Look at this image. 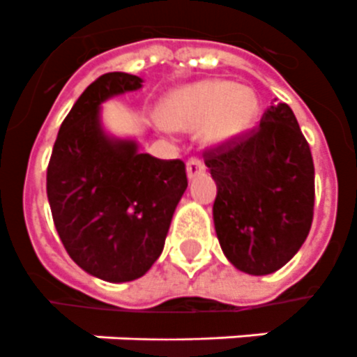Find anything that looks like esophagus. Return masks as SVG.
<instances>
[{
    "instance_id": "1",
    "label": "esophagus",
    "mask_w": 357,
    "mask_h": 357,
    "mask_svg": "<svg viewBox=\"0 0 357 357\" xmlns=\"http://www.w3.org/2000/svg\"><path fill=\"white\" fill-rule=\"evenodd\" d=\"M206 174V165L202 161H198V159H190L189 162H187V178L189 179H196L200 178V176H204Z\"/></svg>"
}]
</instances>
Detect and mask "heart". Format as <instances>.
I'll list each match as a JSON object with an SVG mask.
<instances>
[{"mask_svg":"<svg viewBox=\"0 0 357 357\" xmlns=\"http://www.w3.org/2000/svg\"><path fill=\"white\" fill-rule=\"evenodd\" d=\"M259 100L250 86L231 81L204 79L170 92L161 109L165 128L192 131L202 128L207 146H222L252 128Z\"/></svg>","mask_w":357,"mask_h":357,"instance_id":"b5f03b06","label":"heart"}]
</instances>
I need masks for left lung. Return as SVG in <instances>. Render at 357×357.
Listing matches in <instances>:
<instances>
[{"mask_svg":"<svg viewBox=\"0 0 357 357\" xmlns=\"http://www.w3.org/2000/svg\"><path fill=\"white\" fill-rule=\"evenodd\" d=\"M217 183L213 220L235 268L265 276L293 259L310 234L315 167L287 103H272L259 128L204 153Z\"/></svg>","mask_w":357,"mask_h":357,"instance_id":"1","label":"left lung"}]
</instances>
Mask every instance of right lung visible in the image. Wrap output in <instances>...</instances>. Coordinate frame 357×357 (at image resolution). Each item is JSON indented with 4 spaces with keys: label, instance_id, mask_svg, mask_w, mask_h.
<instances>
[{
    "label": "right lung",
    "instance_id": "obj_1",
    "mask_svg": "<svg viewBox=\"0 0 357 357\" xmlns=\"http://www.w3.org/2000/svg\"><path fill=\"white\" fill-rule=\"evenodd\" d=\"M142 83L111 72L86 86L61 123L47 165V202L64 248L83 271L111 283L150 271L187 189L183 161L142 153L137 140L103 128L102 103Z\"/></svg>",
    "mask_w": 357,
    "mask_h": 357
}]
</instances>
